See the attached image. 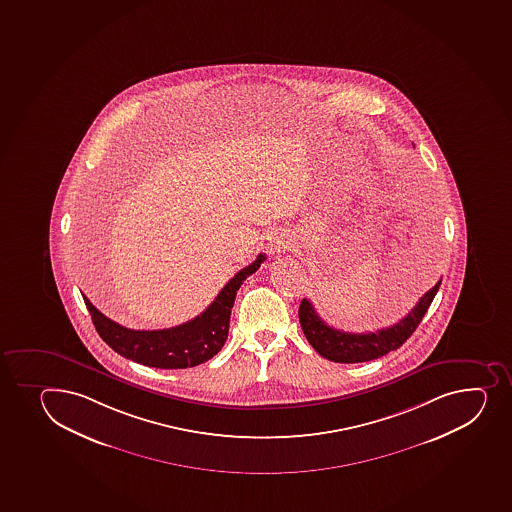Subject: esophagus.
<instances>
[{"label": "esophagus", "instance_id": "obj_1", "mask_svg": "<svg viewBox=\"0 0 512 512\" xmlns=\"http://www.w3.org/2000/svg\"><path fill=\"white\" fill-rule=\"evenodd\" d=\"M267 245H269L272 255H280V253L287 252L290 248L289 233H285L284 230H275L274 233H270Z\"/></svg>", "mask_w": 512, "mask_h": 512}]
</instances>
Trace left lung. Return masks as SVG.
I'll use <instances>...</instances> for the list:
<instances>
[{"label": "left lung", "instance_id": "8db88e82", "mask_svg": "<svg viewBox=\"0 0 512 512\" xmlns=\"http://www.w3.org/2000/svg\"><path fill=\"white\" fill-rule=\"evenodd\" d=\"M442 280H438L432 289L420 297L417 306L413 307L400 322L386 329L376 332H344L336 327L327 326L321 317L317 316L316 309L311 301L302 299L299 307V322L307 341L322 358L334 363H364L381 358L390 351L400 348L406 339L415 332L418 324L422 322L425 312L432 304L433 297L438 292Z\"/></svg>", "mask_w": 512, "mask_h": 512}]
</instances>
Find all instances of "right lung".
<instances>
[{
	"label": "right lung",
	"instance_id": "1",
	"mask_svg": "<svg viewBox=\"0 0 512 512\" xmlns=\"http://www.w3.org/2000/svg\"><path fill=\"white\" fill-rule=\"evenodd\" d=\"M265 259V253H260L255 262L228 280L215 301L200 316L169 329L134 331L111 321L84 296L85 306L99 336L124 358L149 368H193L213 358L223 348L228 338L230 314L237 290L248 275L259 270Z\"/></svg>",
	"mask_w": 512,
	"mask_h": 512
}]
</instances>
